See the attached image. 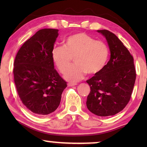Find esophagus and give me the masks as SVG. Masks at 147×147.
I'll return each instance as SVG.
<instances>
[{
    "label": "esophagus",
    "instance_id": "obj_1",
    "mask_svg": "<svg viewBox=\"0 0 147 147\" xmlns=\"http://www.w3.org/2000/svg\"><path fill=\"white\" fill-rule=\"evenodd\" d=\"M77 85V84H75V83H68L67 84V86H69V87H72V86H75Z\"/></svg>",
    "mask_w": 147,
    "mask_h": 147
}]
</instances>
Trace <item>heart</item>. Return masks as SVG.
<instances>
[{
  "mask_svg": "<svg viewBox=\"0 0 147 147\" xmlns=\"http://www.w3.org/2000/svg\"><path fill=\"white\" fill-rule=\"evenodd\" d=\"M108 55L105 43L84 33L69 35L64 41L63 47L54 48L51 53L53 63L61 73L66 70L63 78L70 82L83 79L86 73L90 76L99 74L105 67ZM72 58L75 64L68 68Z\"/></svg>",
  "mask_w": 147,
  "mask_h": 147,
  "instance_id": "1",
  "label": "heart"
}]
</instances>
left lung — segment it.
I'll list each match as a JSON object with an SVG mask.
<instances>
[{"label": "left lung", "mask_w": 147, "mask_h": 147, "mask_svg": "<svg viewBox=\"0 0 147 147\" xmlns=\"http://www.w3.org/2000/svg\"><path fill=\"white\" fill-rule=\"evenodd\" d=\"M106 38L110 58L99 74L88 80L90 92L86 106L99 116L115 115L129 102L136 80L134 59L117 36L108 30H98Z\"/></svg>", "instance_id": "obj_1"}]
</instances>
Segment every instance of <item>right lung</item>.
Returning <instances> with one entry per match:
<instances>
[{"mask_svg":"<svg viewBox=\"0 0 147 147\" xmlns=\"http://www.w3.org/2000/svg\"><path fill=\"white\" fill-rule=\"evenodd\" d=\"M58 31L53 29L38 31L20 48L14 62V80L20 99L37 116L55 111L67 87L54 69L51 57Z\"/></svg>","mask_w":147,"mask_h":147,"instance_id":"right-lung-1","label":"right lung"}]
</instances>
